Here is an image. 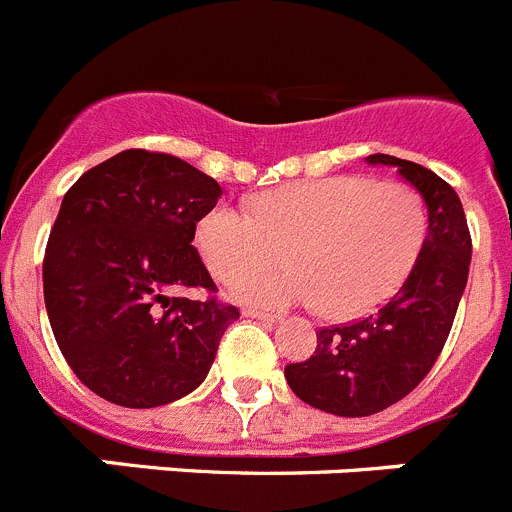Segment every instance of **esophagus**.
<instances>
[{"mask_svg": "<svg viewBox=\"0 0 512 512\" xmlns=\"http://www.w3.org/2000/svg\"><path fill=\"white\" fill-rule=\"evenodd\" d=\"M243 315H246V318L266 320V323H277V320H279V315H271V312L259 310V307H246V310H243Z\"/></svg>", "mask_w": 512, "mask_h": 512, "instance_id": "esophagus-1", "label": "esophagus"}]
</instances>
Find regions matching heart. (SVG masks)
Here are the masks:
<instances>
[{
    "mask_svg": "<svg viewBox=\"0 0 512 512\" xmlns=\"http://www.w3.org/2000/svg\"><path fill=\"white\" fill-rule=\"evenodd\" d=\"M425 230V202L408 184L328 176L259 194L251 215L212 207L194 241L212 277L228 284L244 277L235 297L269 307L318 305L325 318L348 320L400 287ZM282 250L290 269L262 272Z\"/></svg>",
    "mask_w": 512,
    "mask_h": 512,
    "instance_id": "1",
    "label": "heart"
}]
</instances>
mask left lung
Here are the masks:
<instances>
[{
	"label": "left lung",
	"mask_w": 512,
	"mask_h": 512,
	"mask_svg": "<svg viewBox=\"0 0 512 512\" xmlns=\"http://www.w3.org/2000/svg\"><path fill=\"white\" fill-rule=\"evenodd\" d=\"M366 161L397 166L418 189L428 207V233L390 302L356 323L320 328L315 356L284 366L287 384L302 402L341 418L382 413L423 382L449 338L472 261L467 215L451 184L387 153Z\"/></svg>",
	"instance_id": "1"
}]
</instances>
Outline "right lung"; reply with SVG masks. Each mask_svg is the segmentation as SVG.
I'll return each instance as SVG.
<instances>
[{"instance_id":"1","label":"right lung","mask_w":512,"mask_h":512,"mask_svg":"<svg viewBox=\"0 0 512 512\" xmlns=\"http://www.w3.org/2000/svg\"><path fill=\"white\" fill-rule=\"evenodd\" d=\"M223 194L171 153L130 148L63 194L43 259V297L63 359L94 395L158 408L205 382L241 312L217 287L194 230ZM176 288H205L189 301Z\"/></svg>"}]
</instances>
